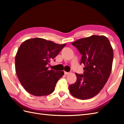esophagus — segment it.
Here are the masks:
<instances>
[{
	"label": "esophagus",
	"instance_id": "obj_1",
	"mask_svg": "<svg viewBox=\"0 0 124 124\" xmlns=\"http://www.w3.org/2000/svg\"><path fill=\"white\" fill-rule=\"evenodd\" d=\"M69 72L64 71V74H65V75H68V74H69Z\"/></svg>",
	"mask_w": 124,
	"mask_h": 124
}]
</instances>
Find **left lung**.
<instances>
[{
    "instance_id": "left-lung-1",
    "label": "left lung",
    "mask_w": 124,
    "mask_h": 124,
    "mask_svg": "<svg viewBox=\"0 0 124 124\" xmlns=\"http://www.w3.org/2000/svg\"><path fill=\"white\" fill-rule=\"evenodd\" d=\"M82 55L83 75L76 73L77 80L69 86L73 96L80 100L92 98L99 93L111 73L114 52L104 36L93 35L71 43Z\"/></svg>"
}]
</instances>
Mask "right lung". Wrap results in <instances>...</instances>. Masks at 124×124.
<instances>
[{
	"label": "right lung",
	"instance_id": "add662e5",
	"mask_svg": "<svg viewBox=\"0 0 124 124\" xmlns=\"http://www.w3.org/2000/svg\"><path fill=\"white\" fill-rule=\"evenodd\" d=\"M65 45L40 38L28 39L21 45L15 56V71L28 93L41 96L54 92L64 72L49 70L47 65Z\"/></svg>",
	"mask_w": 124,
	"mask_h": 124
}]
</instances>
